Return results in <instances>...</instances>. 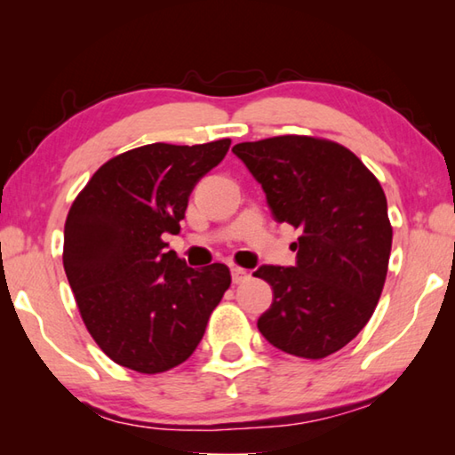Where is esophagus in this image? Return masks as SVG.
<instances>
[{
	"instance_id": "1",
	"label": "esophagus",
	"mask_w": 455,
	"mask_h": 455,
	"mask_svg": "<svg viewBox=\"0 0 455 455\" xmlns=\"http://www.w3.org/2000/svg\"><path fill=\"white\" fill-rule=\"evenodd\" d=\"M230 275H233V283L235 284H241V283H244L246 279H249V271H244V268H241V267L230 268Z\"/></svg>"
}]
</instances>
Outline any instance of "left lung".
Here are the masks:
<instances>
[{
	"mask_svg": "<svg viewBox=\"0 0 455 455\" xmlns=\"http://www.w3.org/2000/svg\"><path fill=\"white\" fill-rule=\"evenodd\" d=\"M233 152L267 195L276 222L301 228L295 267H259L273 289L257 327L289 355L323 359L367 325L391 252L387 198L345 146L313 136L241 142Z\"/></svg>",
	"mask_w": 455,
	"mask_h": 455,
	"instance_id": "1",
	"label": "left lung"
}]
</instances>
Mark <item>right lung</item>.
Returning <instances> with one entry per match:
<instances>
[{"label": "right lung", "instance_id": "1", "mask_svg": "<svg viewBox=\"0 0 455 455\" xmlns=\"http://www.w3.org/2000/svg\"><path fill=\"white\" fill-rule=\"evenodd\" d=\"M228 146V138L146 144L108 160L76 196L64 271L86 329L114 363L150 375L180 365L230 287L227 265L196 271L163 241L180 233L192 188Z\"/></svg>", "mask_w": 455, "mask_h": 455}]
</instances>
